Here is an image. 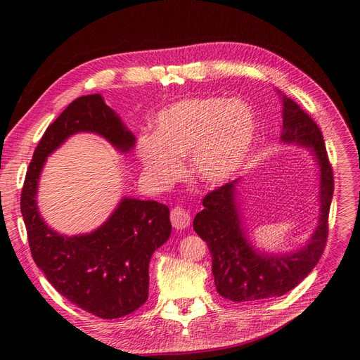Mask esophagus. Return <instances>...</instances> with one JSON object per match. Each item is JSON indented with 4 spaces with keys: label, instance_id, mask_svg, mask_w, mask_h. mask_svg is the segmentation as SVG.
Masks as SVG:
<instances>
[{
    "label": "esophagus",
    "instance_id": "esophagus-1",
    "mask_svg": "<svg viewBox=\"0 0 360 360\" xmlns=\"http://www.w3.org/2000/svg\"><path fill=\"white\" fill-rule=\"evenodd\" d=\"M171 223L176 229H184L191 225V214L188 210H184L181 207L172 208L171 212Z\"/></svg>",
    "mask_w": 360,
    "mask_h": 360
}]
</instances>
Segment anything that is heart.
<instances>
[{
	"label": "heart",
	"instance_id": "1",
	"mask_svg": "<svg viewBox=\"0 0 360 360\" xmlns=\"http://www.w3.org/2000/svg\"><path fill=\"white\" fill-rule=\"evenodd\" d=\"M256 134L255 111L247 103L219 96L188 98L159 111L152 137L139 143V159L144 174L160 189L183 177L180 159L184 158L198 183L219 186L245 165Z\"/></svg>",
	"mask_w": 360,
	"mask_h": 360
}]
</instances>
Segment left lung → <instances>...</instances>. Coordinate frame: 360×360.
I'll return each instance as SVG.
<instances>
[{
    "mask_svg": "<svg viewBox=\"0 0 360 360\" xmlns=\"http://www.w3.org/2000/svg\"><path fill=\"white\" fill-rule=\"evenodd\" d=\"M283 101L281 141L308 148L319 176V217L307 243L290 252L260 250L250 237L240 201L243 179L210 192L204 210L193 220V229L212 253L214 284L219 295L233 302L278 298L290 292L313 271L328 238V216L333 195V174L319 127L290 98Z\"/></svg>",
    "mask_w": 360,
    "mask_h": 360,
    "instance_id": "obj_1",
    "label": "left lung"
}]
</instances>
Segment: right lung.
<instances>
[{"instance_id":"obj_1","label":"right lung","mask_w":360,"mask_h":360,"mask_svg":"<svg viewBox=\"0 0 360 360\" xmlns=\"http://www.w3.org/2000/svg\"><path fill=\"white\" fill-rule=\"evenodd\" d=\"M80 132L100 135L119 153H129L137 143L101 94L77 98L49 125L37 146L23 183L20 212L34 262L49 283L84 311L117 319L147 301L150 257L171 235L169 208L123 196L103 225L91 232L65 235L49 226L37 204L44 164Z\"/></svg>"}]
</instances>
